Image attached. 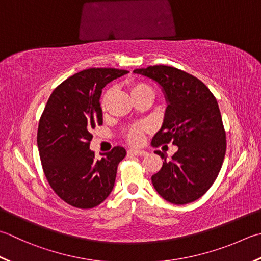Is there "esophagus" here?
<instances>
[{
	"mask_svg": "<svg viewBox=\"0 0 261 261\" xmlns=\"http://www.w3.org/2000/svg\"><path fill=\"white\" fill-rule=\"evenodd\" d=\"M127 152L131 155H135V156H145L147 155V151L145 150H139V149H130L127 150Z\"/></svg>",
	"mask_w": 261,
	"mask_h": 261,
	"instance_id": "esophagus-1",
	"label": "esophagus"
}]
</instances>
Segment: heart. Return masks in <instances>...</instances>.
Instances as JSON below:
<instances>
[{
    "label": "heart",
    "mask_w": 261,
    "mask_h": 261,
    "mask_svg": "<svg viewBox=\"0 0 261 261\" xmlns=\"http://www.w3.org/2000/svg\"><path fill=\"white\" fill-rule=\"evenodd\" d=\"M129 89H130V93H131L132 97L136 95H139V94H144V93L152 94V90L149 86L144 84V83H138V81L131 83L129 85ZM110 94H111V91L109 90L104 95L103 99H101L100 107L103 111H105V109H106V101H107V98H109ZM148 129H149V126H148L147 124H139V125L131 126L130 129L126 131V135H125L127 141H129L132 145L140 144V142L142 141V136H144V132Z\"/></svg>",
    "instance_id": "1"
}]
</instances>
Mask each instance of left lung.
Returning <instances> with one entry per match:
<instances>
[{"mask_svg": "<svg viewBox=\"0 0 261 261\" xmlns=\"http://www.w3.org/2000/svg\"><path fill=\"white\" fill-rule=\"evenodd\" d=\"M161 86L167 107L152 146L172 142L177 151L151 176L155 190L166 201L186 205L202 197L213 186L226 151V135L215 96L207 86L173 66L136 69Z\"/></svg>", "mask_w": 261, "mask_h": 261, "instance_id": "1", "label": "left lung"}]
</instances>
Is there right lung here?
Listing matches in <instances>:
<instances>
[{"label":"right lung","mask_w":261,"mask_h":261,"mask_svg":"<svg viewBox=\"0 0 261 261\" xmlns=\"http://www.w3.org/2000/svg\"><path fill=\"white\" fill-rule=\"evenodd\" d=\"M126 70L87 69L59 85L39 120L37 145L50 188L69 205L98 206L113 190L116 170L126 151L114 147L100 160L89 149L91 129L103 124L101 90Z\"/></svg>","instance_id":"1"}]
</instances>
